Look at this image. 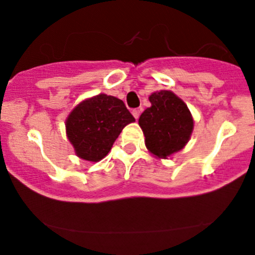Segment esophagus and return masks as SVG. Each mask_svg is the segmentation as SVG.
<instances>
[{
  "instance_id": "obj_1",
  "label": "esophagus",
  "mask_w": 255,
  "mask_h": 255,
  "mask_svg": "<svg viewBox=\"0 0 255 255\" xmlns=\"http://www.w3.org/2000/svg\"><path fill=\"white\" fill-rule=\"evenodd\" d=\"M132 115L134 116L135 120H138V117H139V115H140V111H139V110H137V109L133 110V111H132Z\"/></svg>"
}]
</instances>
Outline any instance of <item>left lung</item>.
I'll return each mask as SVG.
<instances>
[{
    "instance_id": "obj_1",
    "label": "left lung",
    "mask_w": 255,
    "mask_h": 255,
    "mask_svg": "<svg viewBox=\"0 0 255 255\" xmlns=\"http://www.w3.org/2000/svg\"><path fill=\"white\" fill-rule=\"evenodd\" d=\"M149 101L151 106L140 115L138 123L146 149L158 158L166 159L189 142L194 120L185 102L168 90L153 92Z\"/></svg>"
}]
</instances>
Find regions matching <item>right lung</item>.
I'll return each mask as SVG.
<instances>
[{
	"mask_svg": "<svg viewBox=\"0 0 255 255\" xmlns=\"http://www.w3.org/2000/svg\"><path fill=\"white\" fill-rule=\"evenodd\" d=\"M134 121L122 100L100 94L70 112L66 135L79 158L96 163L109 154L123 128Z\"/></svg>",
	"mask_w": 255,
	"mask_h": 255,
	"instance_id": "obj_1",
	"label": "right lung"
}]
</instances>
